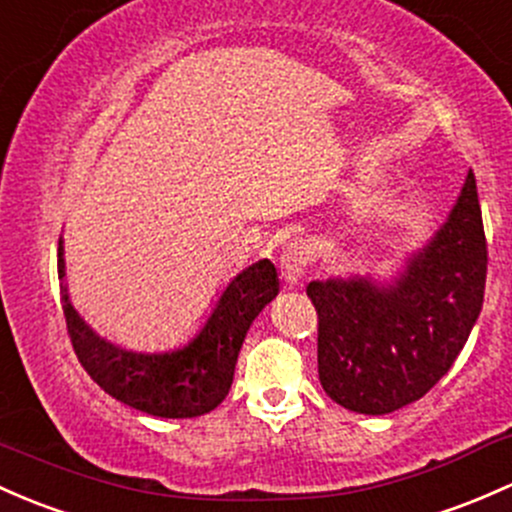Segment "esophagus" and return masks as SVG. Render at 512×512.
Wrapping results in <instances>:
<instances>
[{"mask_svg":"<svg viewBox=\"0 0 512 512\" xmlns=\"http://www.w3.org/2000/svg\"><path fill=\"white\" fill-rule=\"evenodd\" d=\"M307 261H310V249L302 239H293L280 254V276L288 285H295L305 273Z\"/></svg>","mask_w":512,"mask_h":512,"instance_id":"esophagus-1","label":"esophagus"}]
</instances>
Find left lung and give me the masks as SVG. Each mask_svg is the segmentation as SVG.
<instances>
[{
    "instance_id": "1",
    "label": "left lung",
    "mask_w": 512,
    "mask_h": 512,
    "mask_svg": "<svg viewBox=\"0 0 512 512\" xmlns=\"http://www.w3.org/2000/svg\"><path fill=\"white\" fill-rule=\"evenodd\" d=\"M488 249L474 170L444 227L393 283L312 280L317 368L346 410L386 415L415 403L464 349L486 290Z\"/></svg>"
}]
</instances>
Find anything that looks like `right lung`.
Masks as SVG:
<instances>
[{"mask_svg":"<svg viewBox=\"0 0 512 512\" xmlns=\"http://www.w3.org/2000/svg\"><path fill=\"white\" fill-rule=\"evenodd\" d=\"M63 276L60 241L58 278ZM278 288L276 266L268 258L254 263L224 288L200 334L183 349L166 354H136L109 344L82 322L65 285H60V302L75 354L104 393L148 415L197 417L227 398L246 332L258 312L276 298Z\"/></svg>","mask_w":512,"mask_h":512,"instance_id":"1","label":"right lung"}]
</instances>
